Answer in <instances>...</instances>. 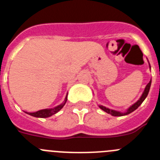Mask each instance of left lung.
I'll return each mask as SVG.
<instances>
[{
	"label": "left lung",
	"mask_w": 160,
	"mask_h": 160,
	"mask_svg": "<svg viewBox=\"0 0 160 160\" xmlns=\"http://www.w3.org/2000/svg\"><path fill=\"white\" fill-rule=\"evenodd\" d=\"M149 66H150V68H151L150 64H149ZM151 84H152V79L150 80V82L148 83V85H147L146 87H145V89H144V91H143V93H142V95H141L140 98H139V99H138L136 102L134 103L132 106H131V107H130L127 110V111H125V112H120V111H114V110H111V109L107 108V107H103V106H102V105H99L100 109H102V110L105 111V112L111 114V115H113V116H123V115H127V114H131V112H133L134 111H135V110H136V109L138 108V107H139L141 104H142V102L145 100V98H146L147 96H148V93H149L150 87H151Z\"/></svg>",
	"instance_id": "left-lung-1"
}]
</instances>
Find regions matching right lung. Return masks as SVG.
Wrapping results in <instances>:
<instances>
[{"instance_id": "obj_1", "label": "right lung", "mask_w": 160, "mask_h": 160, "mask_svg": "<svg viewBox=\"0 0 160 160\" xmlns=\"http://www.w3.org/2000/svg\"><path fill=\"white\" fill-rule=\"evenodd\" d=\"M66 101H67V95H66V98H65V102L63 103H62L61 105L58 106V107H54L53 109H43V110H41V111H36V112L33 113H27L28 114L31 115V116L33 117H37V118H48V117L52 116L53 114H56V113L60 111L61 109L62 108L64 107V105L66 104Z\"/></svg>"}]
</instances>
